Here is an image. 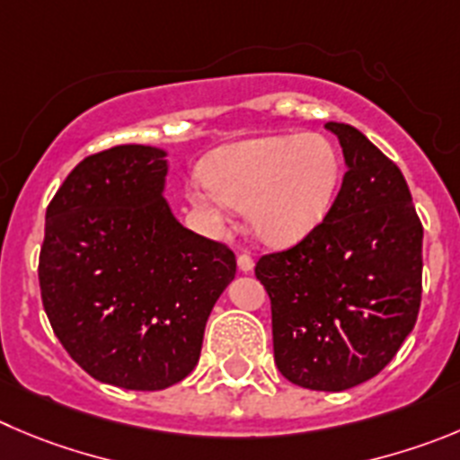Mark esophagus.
I'll list each match as a JSON object with an SVG mask.
<instances>
[{
  "label": "esophagus",
  "mask_w": 460,
  "mask_h": 460,
  "mask_svg": "<svg viewBox=\"0 0 460 460\" xmlns=\"http://www.w3.org/2000/svg\"><path fill=\"white\" fill-rule=\"evenodd\" d=\"M238 270L240 272H252L254 270V259L250 254H240L238 256Z\"/></svg>",
  "instance_id": "34e87169"
}]
</instances>
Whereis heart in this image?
<instances>
[{"label":"heart","instance_id":"obj_1","mask_svg":"<svg viewBox=\"0 0 460 460\" xmlns=\"http://www.w3.org/2000/svg\"><path fill=\"white\" fill-rule=\"evenodd\" d=\"M341 183V156L320 133L243 140L220 149L206 179L190 186L192 206L213 220L250 208L261 240L286 244L324 217Z\"/></svg>","mask_w":460,"mask_h":460}]
</instances>
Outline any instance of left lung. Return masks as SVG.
<instances>
[{"label": "left lung", "mask_w": 460, "mask_h": 460, "mask_svg": "<svg viewBox=\"0 0 460 460\" xmlns=\"http://www.w3.org/2000/svg\"><path fill=\"white\" fill-rule=\"evenodd\" d=\"M347 172L324 220L295 247L261 256L274 363L290 384L341 393L388 366L422 299V222L399 167L342 122Z\"/></svg>", "instance_id": "left-lung-1"}]
</instances>
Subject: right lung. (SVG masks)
Here are the masks:
<instances>
[{
    "instance_id": "right-lung-1",
    "label": "right lung",
    "mask_w": 460,
    "mask_h": 460,
    "mask_svg": "<svg viewBox=\"0 0 460 460\" xmlns=\"http://www.w3.org/2000/svg\"><path fill=\"white\" fill-rule=\"evenodd\" d=\"M167 170L165 149L118 145L84 158L47 206L38 279L51 329L93 379L124 390L195 370L235 277L226 244L174 217Z\"/></svg>"
}]
</instances>
